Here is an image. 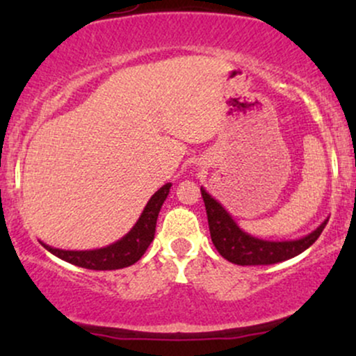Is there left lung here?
I'll list each match as a JSON object with an SVG mask.
<instances>
[{"instance_id":"1","label":"left lung","mask_w":356,"mask_h":356,"mask_svg":"<svg viewBox=\"0 0 356 356\" xmlns=\"http://www.w3.org/2000/svg\"><path fill=\"white\" fill-rule=\"evenodd\" d=\"M201 194L206 204L207 222H209L211 239L219 254L229 263L239 266H257V264H276L291 259L306 251L320 238L328 219H325L316 229L300 239L291 241H266L254 238L244 232L214 197L201 187Z\"/></svg>"}]
</instances>
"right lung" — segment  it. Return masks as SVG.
<instances>
[{
  "label": "right lung",
  "mask_w": 356,
  "mask_h": 356,
  "mask_svg": "<svg viewBox=\"0 0 356 356\" xmlns=\"http://www.w3.org/2000/svg\"><path fill=\"white\" fill-rule=\"evenodd\" d=\"M170 187H172V184L167 182L165 186H162L161 189L155 192L152 197L149 199V202H147L140 218L134 224L132 229L113 244H108V246L100 249H90V251H67V249L48 246L43 241H40V244L47 251H50L51 254L80 268L95 269V271H110V269L132 266L134 263H137L144 256L147 248L154 241L159 212H161L162 204L169 195Z\"/></svg>",
  "instance_id": "add662e5"
}]
</instances>
